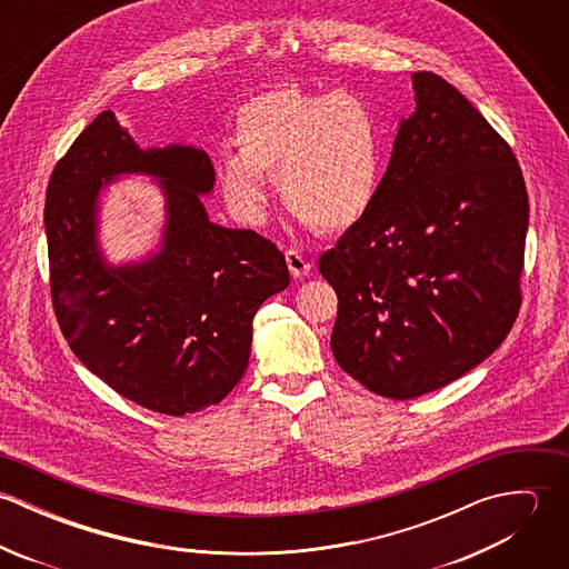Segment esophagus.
<instances>
[{
	"label": "esophagus",
	"mask_w": 569,
	"mask_h": 569,
	"mask_svg": "<svg viewBox=\"0 0 569 569\" xmlns=\"http://www.w3.org/2000/svg\"><path fill=\"white\" fill-rule=\"evenodd\" d=\"M284 258H287V264H289V271H291L293 278L309 276L311 262H309V258H307L302 251H298V249H287Z\"/></svg>",
	"instance_id": "obj_1"
}]
</instances>
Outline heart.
Listing matches in <instances>:
<instances>
[{
  "instance_id": "1",
  "label": "heart",
  "mask_w": 569,
  "mask_h": 569,
  "mask_svg": "<svg viewBox=\"0 0 569 569\" xmlns=\"http://www.w3.org/2000/svg\"><path fill=\"white\" fill-rule=\"evenodd\" d=\"M237 158L219 163L223 197L247 221L267 203L262 177H278L287 210L337 234L375 206L383 140L375 109L357 93L273 87L247 98L232 120Z\"/></svg>"
}]
</instances>
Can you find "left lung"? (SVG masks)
Instances as JSON below:
<instances>
[{
	"instance_id": "8db88e82",
	"label": "left lung",
	"mask_w": 569,
	"mask_h": 569,
	"mask_svg": "<svg viewBox=\"0 0 569 569\" xmlns=\"http://www.w3.org/2000/svg\"><path fill=\"white\" fill-rule=\"evenodd\" d=\"M413 89L375 206L320 258L339 368L397 401L460 379L506 339L528 232L508 142L442 77L416 72Z\"/></svg>"
}]
</instances>
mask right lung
<instances>
[{"label": "right lung", "mask_w": 569, "mask_h": 569, "mask_svg": "<svg viewBox=\"0 0 569 569\" xmlns=\"http://www.w3.org/2000/svg\"><path fill=\"white\" fill-rule=\"evenodd\" d=\"M120 171L163 177L167 230L158 257L113 270L94 244V201ZM212 183L208 153L142 151L102 111L57 162L46 192L50 291L66 341L120 397L166 416L197 413L234 390L258 307L289 284L276 243L210 223L199 194Z\"/></svg>", "instance_id": "add662e5"}]
</instances>
